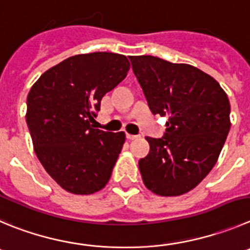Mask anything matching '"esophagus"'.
Here are the masks:
<instances>
[{"instance_id": "obj_1", "label": "esophagus", "mask_w": 250, "mask_h": 250, "mask_svg": "<svg viewBox=\"0 0 250 250\" xmlns=\"http://www.w3.org/2000/svg\"><path fill=\"white\" fill-rule=\"evenodd\" d=\"M127 138L130 139V141H133V139L139 138V136H134V134H129V133H127Z\"/></svg>"}]
</instances>
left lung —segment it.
<instances>
[{
  "instance_id": "1",
  "label": "left lung",
  "mask_w": 250,
  "mask_h": 250,
  "mask_svg": "<svg viewBox=\"0 0 250 250\" xmlns=\"http://www.w3.org/2000/svg\"><path fill=\"white\" fill-rule=\"evenodd\" d=\"M153 114L167 116L162 138L146 137L139 160L144 185L160 196L188 192L207 176L230 128V104L220 83L188 64L151 55L129 57Z\"/></svg>"
}]
</instances>
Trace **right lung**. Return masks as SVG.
<instances>
[{"mask_svg": "<svg viewBox=\"0 0 250 250\" xmlns=\"http://www.w3.org/2000/svg\"><path fill=\"white\" fill-rule=\"evenodd\" d=\"M129 67L127 57L116 53L74 55L46 70L30 88L25 121L34 151L64 190L90 195L108 183L125 134L95 129L90 123L102 97Z\"/></svg>", "mask_w": 250, "mask_h": 250, "instance_id": "right-lung-1", "label": "right lung"}]
</instances>
